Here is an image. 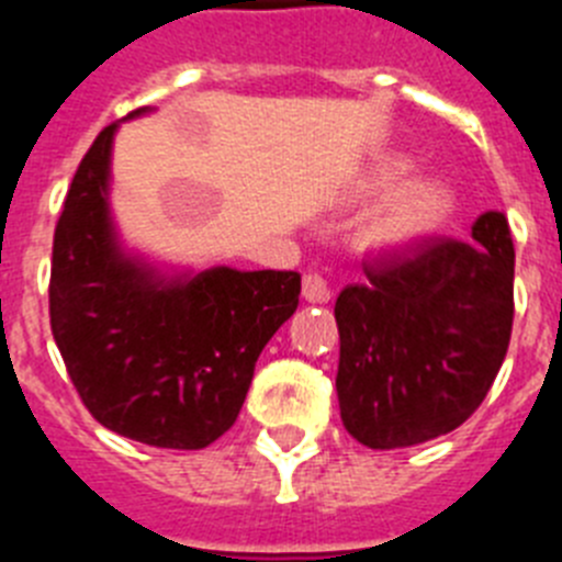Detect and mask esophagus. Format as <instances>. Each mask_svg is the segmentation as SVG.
Wrapping results in <instances>:
<instances>
[{
	"instance_id": "esophagus-1",
	"label": "esophagus",
	"mask_w": 562,
	"mask_h": 562,
	"mask_svg": "<svg viewBox=\"0 0 562 562\" xmlns=\"http://www.w3.org/2000/svg\"><path fill=\"white\" fill-rule=\"evenodd\" d=\"M302 300L311 302V305H325V302H330L328 282L322 280L319 274H305L302 277Z\"/></svg>"
}]
</instances>
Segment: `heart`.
<instances>
[{"label":"heart","mask_w":562,"mask_h":562,"mask_svg":"<svg viewBox=\"0 0 562 562\" xmlns=\"http://www.w3.org/2000/svg\"><path fill=\"white\" fill-rule=\"evenodd\" d=\"M418 160L398 149L379 153L350 183V198L380 200L356 226V246L375 257H398L436 240L458 212V192L438 172H417Z\"/></svg>","instance_id":"1"}]
</instances>
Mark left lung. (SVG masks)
<instances>
[{
    "label": "left lung",
    "mask_w": 562,
    "mask_h": 562,
    "mask_svg": "<svg viewBox=\"0 0 562 562\" xmlns=\"http://www.w3.org/2000/svg\"><path fill=\"white\" fill-rule=\"evenodd\" d=\"M336 296L341 424L370 450L432 441L481 407L512 334L515 246L501 212L470 243L432 240Z\"/></svg>",
    "instance_id": "left-lung-1"
}]
</instances>
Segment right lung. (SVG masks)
Instances as JSON below:
<instances>
[{
  "mask_svg": "<svg viewBox=\"0 0 562 562\" xmlns=\"http://www.w3.org/2000/svg\"><path fill=\"white\" fill-rule=\"evenodd\" d=\"M119 130L115 121L90 146L58 217L53 339L106 429L164 450H203L237 422L254 364L294 316L302 282L296 271H194L126 246L110 198Z\"/></svg>",
  "mask_w": 562,
  "mask_h": 562,
  "instance_id": "right-lung-1",
  "label": "right lung"
}]
</instances>
